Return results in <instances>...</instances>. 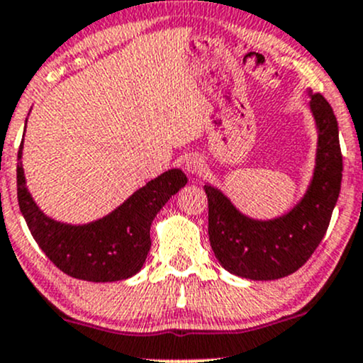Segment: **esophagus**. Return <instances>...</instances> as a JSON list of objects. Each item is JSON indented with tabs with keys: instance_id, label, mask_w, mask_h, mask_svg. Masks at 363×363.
Returning <instances> with one entry per match:
<instances>
[{
	"instance_id": "1",
	"label": "esophagus",
	"mask_w": 363,
	"mask_h": 363,
	"mask_svg": "<svg viewBox=\"0 0 363 363\" xmlns=\"http://www.w3.org/2000/svg\"><path fill=\"white\" fill-rule=\"evenodd\" d=\"M185 169L192 174H199L204 169V161L199 155H189L185 159Z\"/></svg>"
}]
</instances>
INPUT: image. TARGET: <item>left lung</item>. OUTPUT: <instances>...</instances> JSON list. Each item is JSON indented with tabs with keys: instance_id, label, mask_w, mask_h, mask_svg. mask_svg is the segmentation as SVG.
I'll return each mask as SVG.
<instances>
[{
	"instance_id": "obj_1",
	"label": "left lung",
	"mask_w": 363,
	"mask_h": 363,
	"mask_svg": "<svg viewBox=\"0 0 363 363\" xmlns=\"http://www.w3.org/2000/svg\"><path fill=\"white\" fill-rule=\"evenodd\" d=\"M317 124V155L306 194L289 213L274 220L245 216L221 190L204 185L209 206V242L221 267L251 280H275L294 274L322 242L336 206L342 178L337 121L333 107L311 93Z\"/></svg>"
}]
</instances>
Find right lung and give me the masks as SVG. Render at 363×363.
<instances>
[{
    "label": "right lung",
    "mask_w": 363,
    "mask_h": 363,
    "mask_svg": "<svg viewBox=\"0 0 363 363\" xmlns=\"http://www.w3.org/2000/svg\"><path fill=\"white\" fill-rule=\"evenodd\" d=\"M22 145L24 142L17 164L18 206L34 240L50 261L64 274L88 282H116L138 274L150 251L152 221L171 196L185 186V173L166 171L91 223H62L46 216L27 190Z\"/></svg>",
    "instance_id": "1"
}]
</instances>
